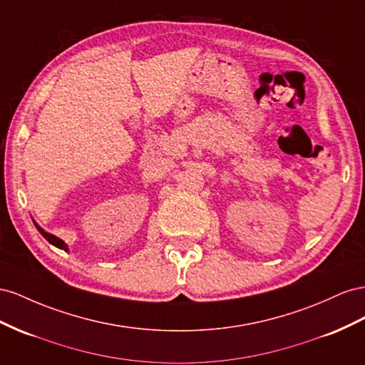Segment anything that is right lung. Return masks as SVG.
I'll use <instances>...</instances> for the list:
<instances>
[{
  "instance_id": "obj_1",
  "label": "right lung",
  "mask_w": 365,
  "mask_h": 365,
  "mask_svg": "<svg viewBox=\"0 0 365 365\" xmlns=\"http://www.w3.org/2000/svg\"><path fill=\"white\" fill-rule=\"evenodd\" d=\"M34 225L36 226V229L38 231L41 232V235H43L46 240L50 243V245H53V246H56V247H59V249H62V251H66V252H68V246H67V243L64 242V240H61V238H58L56 235H53V234H50V232H47V231H44L43 227H41L35 220H34Z\"/></svg>"
}]
</instances>
